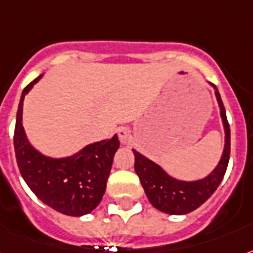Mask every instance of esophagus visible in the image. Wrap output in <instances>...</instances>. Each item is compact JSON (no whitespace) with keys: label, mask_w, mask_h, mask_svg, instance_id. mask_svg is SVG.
Masks as SVG:
<instances>
[{"label":"esophagus","mask_w":253,"mask_h":253,"mask_svg":"<svg viewBox=\"0 0 253 253\" xmlns=\"http://www.w3.org/2000/svg\"><path fill=\"white\" fill-rule=\"evenodd\" d=\"M118 136H119V140H121L123 144H126L131 142L132 134H131V130L128 128V127H121V128L118 130Z\"/></svg>","instance_id":"esophagus-1"}]
</instances>
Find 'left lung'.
<instances>
[{
  "label": "left lung",
  "mask_w": 253,
  "mask_h": 253,
  "mask_svg": "<svg viewBox=\"0 0 253 253\" xmlns=\"http://www.w3.org/2000/svg\"><path fill=\"white\" fill-rule=\"evenodd\" d=\"M210 84L215 90L217 106L220 110L221 123L224 128V148L219 163L207 176L196 180H182L173 178L158 163L132 148L135 155V172L139 176L140 184L143 187L150 203L157 210L169 215H186L199 208L216 191L228 166L231 148L229 125L227 122L220 94L217 91L216 86Z\"/></svg>",
  "instance_id": "8db88e82"
}]
</instances>
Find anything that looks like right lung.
Here are the masks:
<instances>
[{"mask_svg":"<svg viewBox=\"0 0 253 253\" xmlns=\"http://www.w3.org/2000/svg\"><path fill=\"white\" fill-rule=\"evenodd\" d=\"M42 77L28 84L21 95L14 131L17 165L38 199L63 215L84 216L103 198L114 155L119 148L118 135L87 144L70 157L53 158L38 151L26 136L22 113L25 96Z\"/></svg>","mask_w":253,"mask_h":253,"instance_id":"obj_1","label":"right lung"}]
</instances>
